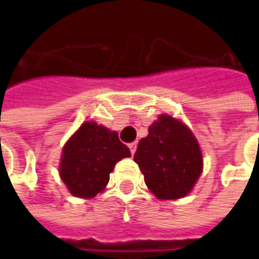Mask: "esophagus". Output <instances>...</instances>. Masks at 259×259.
Masks as SVG:
<instances>
[{"instance_id":"1","label":"esophagus","mask_w":259,"mask_h":259,"mask_svg":"<svg viewBox=\"0 0 259 259\" xmlns=\"http://www.w3.org/2000/svg\"><path fill=\"white\" fill-rule=\"evenodd\" d=\"M130 147V151H131V154H134L135 150H137V143H131V144L128 145Z\"/></svg>"}]
</instances>
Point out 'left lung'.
<instances>
[{
	"label": "left lung",
	"mask_w": 259,
	"mask_h": 259,
	"mask_svg": "<svg viewBox=\"0 0 259 259\" xmlns=\"http://www.w3.org/2000/svg\"><path fill=\"white\" fill-rule=\"evenodd\" d=\"M134 161L147 187L158 199H180L202 173V153L192 131L168 115H160L138 144Z\"/></svg>",
	"instance_id": "8db88e82"
}]
</instances>
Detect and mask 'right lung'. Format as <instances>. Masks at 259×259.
I'll return each mask as SVG.
<instances>
[{"instance_id":"add662e5","label":"right lung","mask_w":259,"mask_h":259,"mask_svg":"<svg viewBox=\"0 0 259 259\" xmlns=\"http://www.w3.org/2000/svg\"><path fill=\"white\" fill-rule=\"evenodd\" d=\"M130 155L115 131L85 122L63 148L60 177L73 196L91 199L104 190L116 161Z\"/></svg>"}]
</instances>
